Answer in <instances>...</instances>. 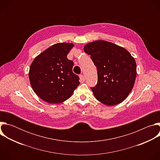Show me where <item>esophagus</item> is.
Masks as SVG:
<instances>
[{
	"label": "esophagus",
	"instance_id": "esophagus-1",
	"mask_svg": "<svg viewBox=\"0 0 160 160\" xmlns=\"http://www.w3.org/2000/svg\"><path fill=\"white\" fill-rule=\"evenodd\" d=\"M85 77L83 75H80V81L81 83H83L85 81Z\"/></svg>",
	"mask_w": 160,
	"mask_h": 160
}]
</instances>
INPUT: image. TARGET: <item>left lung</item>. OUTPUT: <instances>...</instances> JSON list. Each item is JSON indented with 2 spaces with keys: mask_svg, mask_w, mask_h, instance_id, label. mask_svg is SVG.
<instances>
[{
  "mask_svg": "<svg viewBox=\"0 0 160 160\" xmlns=\"http://www.w3.org/2000/svg\"><path fill=\"white\" fill-rule=\"evenodd\" d=\"M83 50L97 67L98 83L91 88L96 99L106 106L123 101L132 91L137 75L136 62L130 53L105 40L90 42Z\"/></svg>",
  "mask_w": 160,
  "mask_h": 160,
  "instance_id": "1",
  "label": "left lung"
}]
</instances>
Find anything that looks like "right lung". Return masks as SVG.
<instances>
[{"instance_id": "1", "label": "right lung", "mask_w": 160, "mask_h": 160, "mask_svg": "<svg viewBox=\"0 0 160 160\" xmlns=\"http://www.w3.org/2000/svg\"><path fill=\"white\" fill-rule=\"evenodd\" d=\"M72 43H58L38 55L29 70L30 85L35 93L50 104L69 99L79 85V77L73 73V62L67 55Z\"/></svg>"}]
</instances>
